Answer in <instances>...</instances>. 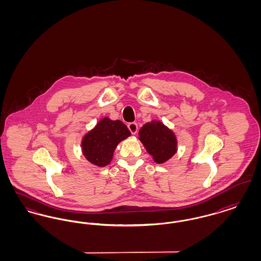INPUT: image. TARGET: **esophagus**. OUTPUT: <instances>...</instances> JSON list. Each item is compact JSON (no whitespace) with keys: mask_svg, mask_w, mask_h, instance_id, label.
Returning a JSON list of instances; mask_svg holds the SVG:
<instances>
[{"mask_svg":"<svg viewBox=\"0 0 261 261\" xmlns=\"http://www.w3.org/2000/svg\"><path fill=\"white\" fill-rule=\"evenodd\" d=\"M128 128H129V130L131 131V133H132L133 135L137 134V132H138V125H137L136 122H131V123H129V124H128Z\"/></svg>","mask_w":261,"mask_h":261,"instance_id":"1","label":"esophagus"}]
</instances>
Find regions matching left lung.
Returning a JSON list of instances; mask_svg holds the SVG:
<instances>
[{
    "instance_id": "8db88e82",
    "label": "left lung",
    "mask_w": 261,
    "mask_h": 261,
    "mask_svg": "<svg viewBox=\"0 0 261 261\" xmlns=\"http://www.w3.org/2000/svg\"><path fill=\"white\" fill-rule=\"evenodd\" d=\"M139 140L153 162L162 164L169 161L178 149L177 137L162 121L152 119L139 130Z\"/></svg>"
}]
</instances>
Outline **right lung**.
Listing matches in <instances>:
<instances>
[{"label":"right lung","instance_id":"right-lung-1","mask_svg":"<svg viewBox=\"0 0 261 261\" xmlns=\"http://www.w3.org/2000/svg\"><path fill=\"white\" fill-rule=\"evenodd\" d=\"M130 136L131 133L123 122L102 117L82 138V153L90 163L105 167L112 162L117 145Z\"/></svg>","mask_w":261,"mask_h":261}]
</instances>
